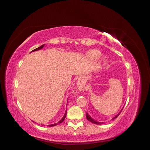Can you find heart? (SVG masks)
Returning <instances> with one entry per match:
<instances>
[{"label":"heart","mask_w":150,"mask_h":150,"mask_svg":"<svg viewBox=\"0 0 150 150\" xmlns=\"http://www.w3.org/2000/svg\"><path fill=\"white\" fill-rule=\"evenodd\" d=\"M101 56V53L97 50H91L87 52V57L92 60H97ZM103 64H105L108 62V59L106 57H103L101 60Z\"/></svg>","instance_id":"heart-1"}]
</instances>
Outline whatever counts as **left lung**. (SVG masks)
<instances>
[{
    "label": "left lung",
    "mask_w": 150,
    "mask_h": 150,
    "mask_svg": "<svg viewBox=\"0 0 150 150\" xmlns=\"http://www.w3.org/2000/svg\"><path fill=\"white\" fill-rule=\"evenodd\" d=\"M124 108V107H123ZM122 109L121 110V111L119 112L117 115H116L115 117H114L112 119V120H113V119H116V118H117L118 116H119V114L121 113V112L122 111ZM86 118H87V120L88 121H90V122H92V123H93V124H103V123H105V122H98V121H95V120H94L93 119H92L91 116H90L88 115V113L87 112H86Z\"/></svg>",
    "instance_id": "left-lung-1"
}]
</instances>
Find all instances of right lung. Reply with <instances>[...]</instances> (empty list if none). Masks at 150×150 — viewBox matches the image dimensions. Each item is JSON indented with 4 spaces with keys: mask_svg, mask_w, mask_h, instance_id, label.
I'll use <instances>...</instances> for the list:
<instances>
[{
    "mask_svg": "<svg viewBox=\"0 0 150 150\" xmlns=\"http://www.w3.org/2000/svg\"><path fill=\"white\" fill-rule=\"evenodd\" d=\"M44 45L45 44H43V45H42L41 46H40L39 47H38V48H37V49H34V50H32L31 52H34V51H37V50H40L41 49H42V48L44 47ZM30 52V53H31ZM67 111H66V112H65V113H64V115L63 116V117H62V119H61L60 121H59L58 123V124H60V123H62V122H63V121L64 120V119H65V117H66V115H67ZM57 125V124H50V125H48V126L49 127H52V126H55V125Z\"/></svg>",
    "mask_w": 150,
    "mask_h": 150,
    "instance_id": "1",
    "label": "right lung"
}]
</instances>
